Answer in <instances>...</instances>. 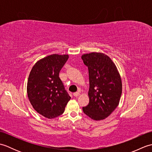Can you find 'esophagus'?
<instances>
[{"label":"esophagus","instance_id":"obj_1","mask_svg":"<svg viewBox=\"0 0 152 152\" xmlns=\"http://www.w3.org/2000/svg\"><path fill=\"white\" fill-rule=\"evenodd\" d=\"M79 95H80V93L79 92H75V93H73V95L74 96H76V97H77V96H78Z\"/></svg>","mask_w":152,"mask_h":152}]
</instances>
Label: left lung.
Instances as JSON below:
<instances>
[{
  "label": "left lung",
  "mask_w": 152,
  "mask_h": 152,
  "mask_svg": "<svg viewBox=\"0 0 152 152\" xmlns=\"http://www.w3.org/2000/svg\"><path fill=\"white\" fill-rule=\"evenodd\" d=\"M88 67L89 102L83 112L94 120L107 118L117 108L122 93V83L117 67L110 58L102 53L83 54Z\"/></svg>",
  "instance_id": "8db88e82"
}]
</instances>
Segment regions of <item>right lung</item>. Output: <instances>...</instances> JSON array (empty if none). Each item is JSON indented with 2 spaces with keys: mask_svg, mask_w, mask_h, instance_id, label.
I'll use <instances>...</instances> for the list:
<instances>
[{
  "mask_svg": "<svg viewBox=\"0 0 152 152\" xmlns=\"http://www.w3.org/2000/svg\"><path fill=\"white\" fill-rule=\"evenodd\" d=\"M68 55L53 54L37 61L27 82V95L34 109L48 119L63 114L70 96L59 77Z\"/></svg>",
  "mask_w": 152,
  "mask_h": 152,
  "instance_id": "1",
  "label": "right lung"
}]
</instances>
